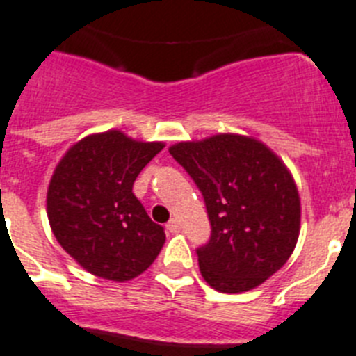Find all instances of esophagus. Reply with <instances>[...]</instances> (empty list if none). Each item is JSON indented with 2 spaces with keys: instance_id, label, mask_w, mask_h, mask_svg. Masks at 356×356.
<instances>
[{
  "instance_id": "obj_1",
  "label": "esophagus",
  "mask_w": 356,
  "mask_h": 356,
  "mask_svg": "<svg viewBox=\"0 0 356 356\" xmlns=\"http://www.w3.org/2000/svg\"><path fill=\"white\" fill-rule=\"evenodd\" d=\"M165 229H167V232L178 234V232H180V223H178V221H176V220H171V221H169V223L165 225Z\"/></svg>"
}]
</instances>
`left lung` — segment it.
Here are the masks:
<instances>
[{
	"mask_svg": "<svg viewBox=\"0 0 356 356\" xmlns=\"http://www.w3.org/2000/svg\"><path fill=\"white\" fill-rule=\"evenodd\" d=\"M202 191L212 234L196 250L209 286L241 293L277 272L296 248L300 198L281 158L252 136L220 133L169 147Z\"/></svg>",
	"mask_w": 356,
	"mask_h": 356,
	"instance_id": "1",
	"label": "left lung"
}]
</instances>
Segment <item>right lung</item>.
<instances>
[{
  "instance_id": "add662e5",
  "label": "right lung",
  "mask_w": 356,
  "mask_h": 356,
  "mask_svg": "<svg viewBox=\"0 0 356 356\" xmlns=\"http://www.w3.org/2000/svg\"><path fill=\"white\" fill-rule=\"evenodd\" d=\"M163 149L118 129L84 136L60 158L47 193L51 232L86 272L124 282L140 275L165 243L133 194L136 176Z\"/></svg>"
}]
</instances>
